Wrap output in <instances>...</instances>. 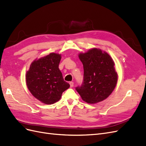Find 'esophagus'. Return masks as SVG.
<instances>
[{
    "instance_id": "34e87169",
    "label": "esophagus",
    "mask_w": 146,
    "mask_h": 146,
    "mask_svg": "<svg viewBox=\"0 0 146 146\" xmlns=\"http://www.w3.org/2000/svg\"><path fill=\"white\" fill-rule=\"evenodd\" d=\"M69 85L70 88H72L74 86V82H69Z\"/></svg>"
}]
</instances>
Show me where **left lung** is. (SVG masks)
<instances>
[{
  "label": "left lung",
  "mask_w": 146,
  "mask_h": 146,
  "mask_svg": "<svg viewBox=\"0 0 146 146\" xmlns=\"http://www.w3.org/2000/svg\"><path fill=\"white\" fill-rule=\"evenodd\" d=\"M78 57L83 65L84 77L76 90L82 100L96 104L106 99L115 88L118 78L112 58L97 48L80 53Z\"/></svg>",
  "instance_id": "obj_1"
}]
</instances>
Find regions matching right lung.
Wrapping results in <instances>:
<instances>
[{"label": "right lung", "instance_id": "add662e5", "mask_svg": "<svg viewBox=\"0 0 146 146\" xmlns=\"http://www.w3.org/2000/svg\"><path fill=\"white\" fill-rule=\"evenodd\" d=\"M60 54L51 53L35 60L26 72V84L35 98L42 103L53 104L58 101L63 92L70 87L58 68Z\"/></svg>", "mask_w": 146, "mask_h": 146}]
</instances>
